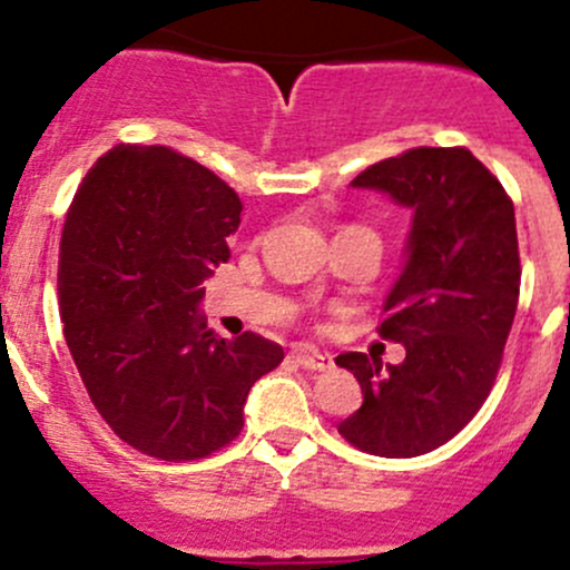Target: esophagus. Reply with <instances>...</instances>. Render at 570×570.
I'll list each match as a JSON object with an SVG mask.
<instances>
[{
  "label": "esophagus",
  "mask_w": 570,
  "mask_h": 570,
  "mask_svg": "<svg viewBox=\"0 0 570 570\" xmlns=\"http://www.w3.org/2000/svg\"><path fill=\"white\" fill-rule=\"evenodd\" d=\"M292 360H295L299 367H305V371H330V367H333V356L308 346L292 348Z\"/></svg>",
  "instance_id": "esophagus-1"
}]
</instances>
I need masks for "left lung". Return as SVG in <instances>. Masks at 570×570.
<instances>
[{
	"label": "left lung",
	"instance_id": "8db88e82",
	"mask_svg": "<svg viewBox=\"0 0 570 570\" xmlns=\"http://www.w3.org/2000/svg\"><path fill=\"white\" fill-rule=\"evenodd\" d=\"M352 186L411 210L403 271L379 327L405 346V360L335 356L362 386V405L337 433L367 454L419 458L458 435L495 384L522 273L514 203L468 148H411Z\"/></svg>",
	"mask_w": 570,
	"mask_h": 570
}]
</instances>
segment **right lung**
I'll return each instance as SVG.
<instances>
[{"mask_svg":"<svg viewBox=\"0 0 570 570\" xmlns=\"http://www.w3.org/2000/svg\"><path fill=\"white\" fill-rule=\"evenodd\" d=\"M240 210L208 167L127 142L99 156L67 210V348L112 433L148 458L199 460L235 441L252 386L284 360L278 343L218 337L199 314Z\"/></svg>","mask_w":570,"mask_h":570,"instance_id":"add662e5","label":"right lung"}]
</instances>
